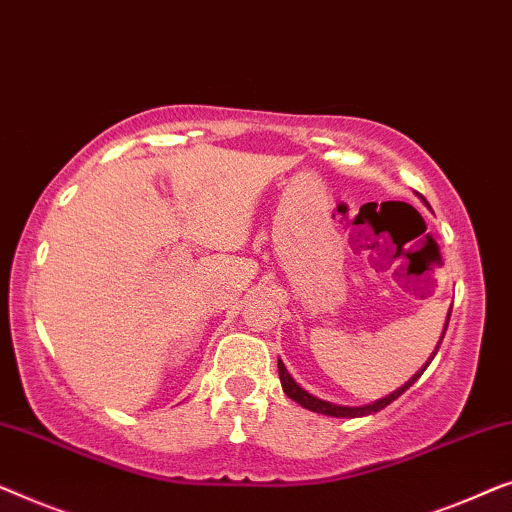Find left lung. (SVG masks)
Listing matches in <instances>:
<instances>
[{
  "instance_id": "obj_1",
  "label": "left lung",
  "mask_w": 512,
  "mask_h": 512,
  "mask_svg": "<svg viewBox=\"0 0 512 512\" xmlns=\"http://www.w3.org/2000/svg\"><path fill=\"white\" fill-rule=\"evenodd\" d=\"M424 204H427V199L424 197H420ZM429 206V204H427ZM450 313H452V308L448 311V318H445V325H443V334H441V338H438V343H436V348H434V352H431L429 355V359H427V364L422 366L420 371L415 373L413 378L408 380V383H403L399 390H394L392 394H387V397H383V399H378V401H373V403H366V406H338V403H331V401H325V399H318V397H313L311 392H306L304 387H301L297 380H294L292 376H290V371H287V366L283 364V359H278V373H280V385H283V392L287 394V397H290L292 401H297L299 406H304V408H308V410H313V413H320V415H329V417H364V415H373V413H378V410H383L385 406H390V403L394 401V399H399L403 392L408 390L410 385L415 383L417 378L422 376L424 373V369H427V366L431 364V359L436 357V352H438V348H441V341H443V336H445V329H448V322H450Z\"/></svg>"
}]
</instances>
